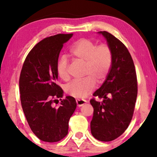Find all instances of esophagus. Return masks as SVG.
Wrapping results in <instances>:
<instances>
[{
  "label": "esophagus",
  "instance_id": "obj_1",
  "mask_svg": "<svg viewBox=\"0 0 157 157\" xmlns=\"http://www.w3.org/2000/svg\"><path fill=\"white\" fill-rule=\"evenodd\" d=\"M86 103V101L83 100V99H77L76 100V104H77V106L81 107L82 106L83 104H85Z\"/></svg>",
  "mask_w": 157,
  "mask_h": 157
}]
</instances>
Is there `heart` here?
<instances>
[{"mask_svg":"<svg viewBox=\"0 0 157 157\" xmlns=\"http://www.w3.org/2000/svg\"><path fill=\"white\" fill-rule=\"evenodd\" d=\"M69 51L73 59L84 64L83 76L86 77L68 83L65 91L72 97L84 98L95 89L96 81L102 83L108 76L112 64V50L106 44L97 45L93 40L81 38L71 46ZM68 69L67 59L61 57L58 61L56 71L62 80L69 78Z\"/></svg>","mask_w":157,"mask_h":157,"instance_id":"1","label":"heart"}]
</instances>
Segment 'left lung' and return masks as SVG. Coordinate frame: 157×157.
<instances>
[{
    "label": "left lung",
    "mask_w": 157,
    "mask_h": 157,
    "mask_svg": "<svg viewBox=\"0 0 157 157\" xmlns=\"http://www.w3.org/2000/svg\"><path fill=\"white\" fill-rule=\"evenodd\" d=\"M98 33L111 47L113 60L106 80L93 94L103 101H90L94 108L91 132L98 140L111 141L121 136L132 121L138 85L134 61L125 45L109 32Z\"/></svg>",
    "instance_id": "obj_1"
}]
</instances>
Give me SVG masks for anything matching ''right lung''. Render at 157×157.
<instances>
[{
	"instance_id": "right-lung-1",
	"label": "right lung",
	"mask_w": 157,
	"mask_h": 157,
	"mask_svg": "<svg viewBox=\"0 0 157 157\" xmlns=\"http://www.w3.org/2000/svg\"><path fill=\"white\" fill-rule=\"evenodd\" d=\"M73 36L57 34L38 43L25 58L19 78L22 109L33 134L41 141L56 142L68 134V121L76 108L72 96L61 99L56 84L58 60L63 44ZM59 99L61 104L53 107Z\"/></svg>"
}]
</instances>
